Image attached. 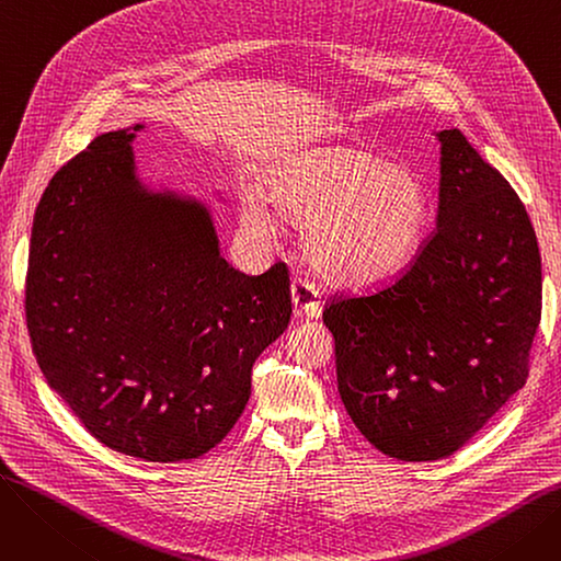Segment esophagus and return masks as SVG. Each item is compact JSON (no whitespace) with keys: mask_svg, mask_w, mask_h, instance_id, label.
<instances>
[{"mask_svg":"<svg viewBox=\"0 0 561 561\" xmlns=\"http://www.w3.org/2000/svg\"><path fill=\"white\" fill-rule=\"evenodd\" d=\"M290 300L293 307H296V313L307 316V318H318L320 316V305L316 300V288L309 279L305 277H293L290 282Z\"/></svg>","mask_w":561,"mask_h":561,"instance_id":"1","label":"esophagus"}]
</instances>
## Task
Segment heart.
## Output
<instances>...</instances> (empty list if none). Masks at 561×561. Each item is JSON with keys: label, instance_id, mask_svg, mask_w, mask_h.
<instances>
[{"label": "heart", "instance_id": "heart-1", "mask_svg": "<svg viewBox=\"0 0 561 561\" xmlns=\"http://www.w3.org/2000/svg\"><path fill=\"white\" fill-rule=\"evenodd\" d=\"M265 197L284 220L302 227L311 271L345 290H373L400 277L419 256L430 195L423 176L368 147L322 145L282 154L265 172ZM250 227L268 231V204L243 199Z\"/></svg>", "mask_w": 561, "mask_h": 561}]
</instances>
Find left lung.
I'll return each mask as SVG.
<instances>
[{
	"label": "left lung",
	"mask_w": 561,
	"mask_h": 561,
	"mask_svg": "<svg viewBox=\"0 0 561 561\" xmlns=\"http://www.w3.org/2000/svg\"><path fill=\"white\" fill-rule=\"evenodd\" d=\"M436 138L434 233L393 284L322 313L345 411L402 461L450 457L523 389L541 320V256L523 202L459 129Z\"/></svg>",
	"instance_id": "8db88e82"
}]
</instances>
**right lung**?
Segmentation results:
<instances>
[{"mask_svg": "<svg viewBox=\"0 0 561 561\" xmlns=\"http://www.w3.org/2000/svg\"><path fill=\"white\" fill-rule=\"evenodd\" d=\"M142 129L98 136L51 176L26 328L47 385L100 444L168 463L209 453L239 421L256 357L288 328L290 288L284 263L231 268L209 202L140 180Z\"/></svg>", "mask_w": 561, "mask_h": 561, "instance_id": "right-lung-1", "label": "right lung"}]
</instances>
